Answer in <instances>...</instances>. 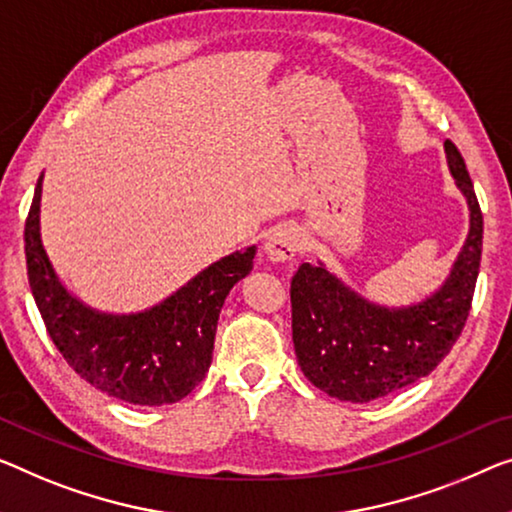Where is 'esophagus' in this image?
I'll return each instance as SVG.
<instances>
[{"mask_svg": "<svg viewBox=\"0 0 512 512\" xmlns=\"http://www.w3.org/2000/svg\"><path fill=\"white\" fill-rule=\"evenodd\" d=\"M301 250V232L294 225H280L264 243V253L271 262H292Z\"/></svg>", "mask_w": 512, "mask_h": 512, "instance_id": "1", "label": "esophagus"}]
</instances>
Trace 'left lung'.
Masks as SVG:
<instances>
[{"label":"left lung","instance_id":"left-lung-1","mask_svg":"<svg viewBox=\"0 0 512 512\" xmlns=\"http://www.w3.org/2000/svg\"><path fill=\"white\" fill-rule=\"evenodd\" d=\"M448 167L467 197L469 234L451 276L425 301L377 305L326 266L305 262L292 278V338L303 375L319 391L370 402L427 377L451 352L467 322L483 250V213L464 158L444 142Z\"/></svg>","mask_w":512,"mask_h":512}]
</instances>
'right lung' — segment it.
I'll use <instances>...</instances> for the list:
<instances>
[{
	"label": "right lung",
	"instance_id": "right-lung-1",
	"mask_svg": "<svg viewBox=\"0 0 512 512\" xmlns=\"http://www.w3.org/2000/svg\"><path fill=\"white\" fill-rule=\"evenodd\" d=\"M38 177L25 223L27 276L50 340L66 363L98 391L142 407L179 402L209 372L220 308L230 289L253 271L255 246L236 250L133 315L98 312L68 292L41 241Z\"/></svg>",
	"mask_w": 512,
	"mask_h": 512
}]
</instances>
